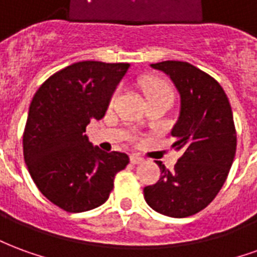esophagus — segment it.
I'll use <instances>...</instances> for the list:
<instances>
[{
	"mask_svg": "<svg viewBox=\"0 0 257 257\" xmlns=\"http://www.w3.org/2000/svg\"><path fill=\"white\" fill-rule=\"evenodd\" d=\"M143 161H145V158L138 156V154H132V156H131V162H132V164H140V162Z\"/></svg>",
	"mask_w": 257,
	"mask_h": 257,
	"instance_id": "obj_1",
	"label": "esophagus"
}]
</instances>
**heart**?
I'll return each mask as SVG.
<instances>
[{
	"instance_id": "1",
	"label": "heart",
	"mask_w": 257,
	"mask_h": 257,
	"mask_svg": "<svg viewBox=\"0 0 257 257\" xmlns=\"http://www.w3.org/2000/svg\"><path fill=\"white\" fill-rule=\"evenodd\" d=\"M143 90H145L147 99L153 97V96H171L172 97V89L169 88V85L165 84L164 81H160V79H145L143 81Z\"/></svg>"
}]
</instances>
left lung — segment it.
<instances>
[{
  "label": "left lung",
  "mask_w": 257,
  "mask_h": 257,
  "mask_svg": "<svg viewBox=\"0 0 257 257\" xmlns=\"http://www.w3.org/2000/svg\"><path fill=\"white\" fill-rule=\"evenodd\" d=\"M151 67L169 75L180 95L171 134L183 154L173 172L156 161L161 178L145 187V199L158 213L187 217L212 202L230 172L237 149L231 106L220 84L193 64L167 60Z\"/></svg>",
  "instance_id": "8db88e82"
}]
</instances>
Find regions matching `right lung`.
Instances as JSON below:
<instances>
[{
  "mask_svg": "<svg viewBox=\"0 0 257 257\" xmlns=\"http://www.w3.org/2000/svg\"><path fill=\"white\" fill-rule=\"evenodd\" d=\"M128 63L78 62L51 75L31 100L23 154L31 179L52 204L78 213L104 204L125 153L93 147L84 134L106 114Z\"/></svg>",
  "mask_w": 257,
  "mask_h": 257,
  "instance_id": "1",
  "label": "right lung"
}]
</instances>
